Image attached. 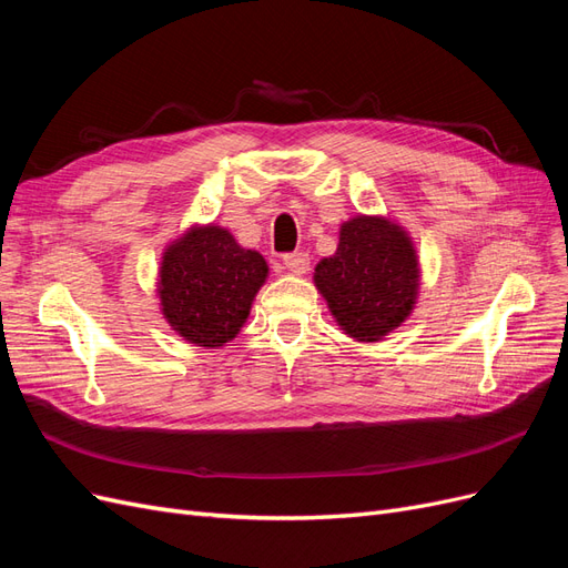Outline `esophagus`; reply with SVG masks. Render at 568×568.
I'll return each mask as SVG.
<instances>
[{
	"instance_id": "esophagus-1",
	"label": "esophagus",
	"mask_w": 568,
	"mask_h": 568,
	"mask_svg": "<svg viewBox=\"0 0 568 568\" xmlns=\"http://www.w3.org/2000/svg\"><path fill=\"white\" fill-rule=\"evenodd\" d=\"M284 265L291 274H305L311 267V257H307V253H288L284 255Z\"/></svg>"
}]
</instances>
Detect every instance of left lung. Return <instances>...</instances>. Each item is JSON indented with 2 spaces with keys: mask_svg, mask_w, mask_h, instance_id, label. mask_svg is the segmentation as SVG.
<instances>
[{
  "mask_svg": "<svg viewBox=\"0 0 568 568\" xmlns=\"http://www.w3.org/2000/svg\"><path fill=\"white\" fill-rule=\"evenodd\" d=\"M313 282L343 334L384 341L417 307V246L390 215H353L341 222L336 253L315 265Z\"/></svg>",
  "mask_w": 568,
  "mask_h": 568,
  "instance_id": "left-lung-1",
  "label": "left lung"
}]
</instances>
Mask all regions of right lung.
<instances>
[{
	"mask_svg": "<svg viewBox=\"0 0 568 568\" xmlns=\"http://www.w3.org/2000/svg\"><path fill=\"white\" fill-rule=\"evenodd\" d=\"M267 274L265 257L244 248L227 227L194 222L161 253L159 311L192 346L222 348L242 332Z\"/></svg>",
	"mask_w": 568,
	"mask_h": 568,
	"instance_id": "1",
	"label": "right lung"
}]
</instances>
